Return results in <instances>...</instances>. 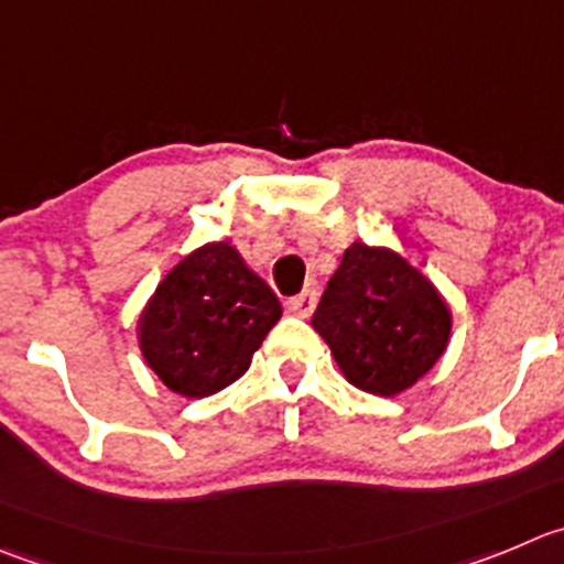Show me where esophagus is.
<instances>
[{"mask_svg":"<svg viewBox=\"0 0 564 564\" xmlns=\"http://www.w3.org/2000/svg\"><path fill=\"white\" fill-rule=\"evenodd\" d=\"M315 304H318V293L304 291L302 296H296L291 304H288V310H291L293 315H299V318H310V315L315 313Z\"/></svg>","mask_w":564,"mask_h":564,"instance_id":"obj_1","label":"esophagus"}]
</instances>
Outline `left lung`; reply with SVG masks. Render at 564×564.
I'll return each instance as SVG.
<instances>
[{"label": "left lung", "instance_id": "obj_1", "mask_svg": "<svg viewBox=\"0 0 564 564\" xmlns=\"http://www.w3.org/2000/svg\"><path fill=\"white\" fill-rule=\"evenodd\" d=\"M313 329L348 384L393 399L446 354L452 310L399 251L354 240L326 285Z\"/></svg>", "mask_w": 564, "mask_h": 564}]
</instances>
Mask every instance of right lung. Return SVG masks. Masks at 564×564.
Instances as JSON below:
<instances>
[{"label":"right lung","instance_id":"add662e5","mask_svg":"<svg viewBox=\"0 0 564 564\" xmlns=\"http://www.w3.org/2000/svg\"><path fill=\"white\" fill-rule=\"evenodd\" d=\"M279 318L271 288L232 243L218 240L165 273L138 321V346L171 393L205 399L249 371Z\"/></svg>","mask_w":564,"mask_h":564}]
</instances>
